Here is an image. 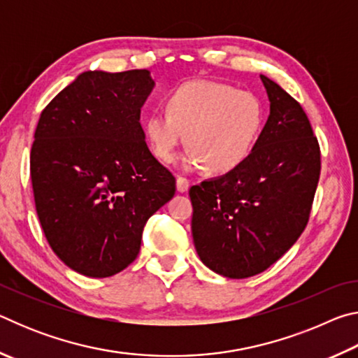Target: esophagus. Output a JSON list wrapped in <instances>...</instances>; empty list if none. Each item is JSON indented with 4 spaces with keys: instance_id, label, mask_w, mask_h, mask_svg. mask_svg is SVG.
Segmentation results:
<instances>
[{
    "instance_id": "esophagus-1",
    "label": "esophagus",
    "mask_w": 358,
    "mask_h": 358,
    "mask_svg": "<svg viewBox=\"0 0 358 358\" xmlns=\"http://www.w3.org/2000/svg\"><path fill=\"white\" fill-rule=\"evenodd\" d=\"M177 189L180 192H186L187 189H189V180H187L186 177H178L177 178Z\"/></svg>"
}]
</instances>
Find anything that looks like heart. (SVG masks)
I'll list each match as a JSON object with an SVG mask.
<instances>
[{
    "mask_svg": "<svg viewBox=\"0 0 358 358\" xmlns=\"http://www.w3.org/2000/svg\"><path fill=\"white\" fill-rule=\"evenodd\" d=\"M265 118L259 94L199 78L175 88L166 99V113H151L143 131L157 161L171 164L186 136V167L205 166L211 173H226L252 153Z\"/></svg>",
    "mask_w": 358,
    "mask_h": 358,
    "instance_id": "1",
    "label": "heart"
}]
</instances>
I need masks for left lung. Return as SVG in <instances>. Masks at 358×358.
Returning a JSON list of instances; mask_svg holds the SVG:
<instances>
[{"label":"left lung","mask_w":358,"mask_h":358,"mask_svg":"<svg viewBox=\"0 0 358 358\" xmlns=\"http://www.w3.org/2000/svg\"><path fill=\"white\" fill-rule=\"evenodd\" d=\"M270 117L237 169L191 186L192 237L199 257L226 278L243 280L273 265L310 221L320 148L299 101L260 76Z\"/></svg>","instance_id":"left-lung-1"}]
</instances>
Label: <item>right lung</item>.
Returning <instances> with one entry per match:
<instances>
[{"label": "right lung", "mask_w": 358, "mask_h": 358, "mask_svg": "<svg viewBox=\"0 0 358 358\" xmlns=\"http://www.w3.org/2000/svg\"><path fill=\"white\" fill-rule=\"evenodd\" d=\"M153 85L147 69L87 71L36 126V211L53 252L80 275L107 278L134 262L145 222L175 194L141 126Z\"/></svg>", "instance_id": "add662e5"}]
</instances>
